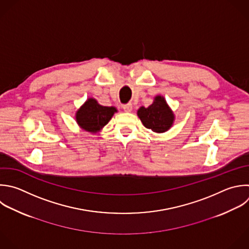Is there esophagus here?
<instances>
[{
	"label": "esophagus",
	"instance_id": "obj_1",
	"mask_svg": "<svg viewBox=\"0 0 249 249\" xmlns=\"http://www.w3.org/2000/svg\"><path fill=\"white\" fill-rule=\"evenodd\" d=\"M123 109L124 110V112H131V110H132V104H131V103L124 104V105H123Z\"/></svg>",
	"mask_w": 249,
	"mask_h": 249
}]
</instances>
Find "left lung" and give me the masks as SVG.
Wrapping results in <instances>:
<instances>
[{
    "mask_svg": "<svg viewBox=\"0 0 249 249\" xmlns=\"http://www.w3.org/2000/svg\"><path fill=\"white\" fill-rule=\"evenodd\" d=\"M137 115L145 127L159 133L169 129L174 121L173 113L161 96L155 97L154 103L149 107H140Z\"/></svg>",
    "mask_w": 249,
    "mask_h": 249,
    "instance_id": "8db88e82",
    "label": "left lung"
}]
</instances>
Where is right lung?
Instances as JSON below:
<instances>
[{"instance_id": "add662e5", "label": "right lung", "mask_w": 249, "mask_h": 249, "mask_svg": "<svg viewBox=\"0 0 249 249\" xmlns=\"http://www.w3.org/2000/svg\"><path fill=\"white\" fill-rule=\"evenodd\" d=\"M115 112V107L102 106L95 99L89 98L78 110L76 120L82 128L95 133L109 123Z\"/></svg>"}]
</instances>
